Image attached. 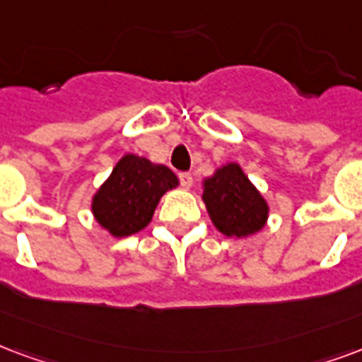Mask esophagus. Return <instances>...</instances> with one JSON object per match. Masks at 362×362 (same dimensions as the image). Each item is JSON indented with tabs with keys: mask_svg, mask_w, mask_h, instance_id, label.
<instances>
[{
	"mask_svg": "<svg viewBox=\"0 0 362 362\" xmlns=\"http://www.w3.org/2000/svg\"><path fill=\"white\" fill-rule=\"evenodd\" d=\"M178 180L184 188H192V184H194V176L189 173H180L178 174Z\"/></svg>",
	"mask_w": 362,
	"mask_h": 362,
	"instance_id": "1",
	"label": "esophagus"
}]
</instances>
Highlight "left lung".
<instances>
[{
	"mask_svg": "<svg viewBox=\"0 0 362 362\" xmlns=\"http://www.w3.org/2000/svg\"><path fill=\"white\" fill-rule=\"evenodd\" d=\"M203 186V202L222 234L245 238L263 228L269 207L240 165H224Z\"/></svg>",
	"mask_w": 362,
	"mask_h": 362,
	"instance_id": "left-lung-1",
	"label": "left lung"
}]
</instances>
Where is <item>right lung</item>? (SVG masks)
Listing matches in <instances>:
<instances>
[{
    "label": "right lung",
    "instance_id": "right-lung-1",
    "mask_svg": "<svg viewBox=\"0 0 362 362\" xmlns=\"http://www.w3.org/2000/svg\"><path fill=\"white\" fill-rule=\"evenodd\" d=\"M178 186L176 174L138 155H124L93 197L98 222L117 238L146 228L160 195Z\"/></svg>",
    "mask_w": 362,
    "mask_h": 362
}]
</instances>
